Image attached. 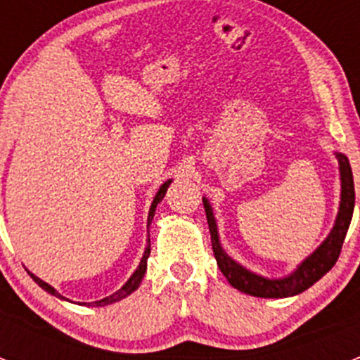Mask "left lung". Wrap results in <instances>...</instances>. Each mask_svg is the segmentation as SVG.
<instances>
[{
    "label": "left lung",
    "mask_w": 360,
    "mask_h": 360,
    "mask_svg": "<svg viewBox=\"0 0 360 360\" xmlns=\"http://www.w3.org/2000/svg\"><path fill=\"white\" fill-rule=\"evenodd\" d=\"M338 163H340V179H341V200L340 210H338L336 223L333 226L329 237L315 249L314 254L307 257L291 275L284 278H264L261 275L252 274L248 268L238 264L231 259L219 244V235H217L216 219H214L212 207L207 198H203V209L207 214V223H209L210 240H212L214 257L217 261V266L223 271L235 289L240 292L250 294L257 297H289L307 291L308 288L315 284L319 278L324 277L338 261L347 237L348 226H350L352 214L355 205V190H354V176H352V167L345 155L336 153Z\"/></svg>",
    "instance_id": "obj_1"
}]
</instances>
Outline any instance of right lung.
I'll return each mask as SVG.
<instances>
[{
    "mask_svg": "<svg viewBox=\"0 0 360 360\" xmlns=\"http://www.w3.org/2000/svg\"><path fill=\"white\" fill-rule=\"evenodd\" d=\"M169 184H170V179H169V181H165V183H163L162 186H160L158 193L155 195V198H153V203H151V207H150V214H148V228H150L151 221H153V216H155V210H157V205H158L160 202H162V198L165 197V191H167V188H169ZM150 252H151V242H150V237H148V245H146V250H144L143 257H141V263H139V266H137V270L134 271V274H132V277H130L129 281L125 282V285H123L122 289H118V291H116V292H112L111 296L104 297V300L94 301V303H78V304H86V307H106V304L116 303V301L123 300V297H127V296H129L130 292H134V291H136V289L139 288L141 281H143L144 274H146V266H148V257H150ZM29 275H31V277H32V281H34L36 284L39 285V288H41V289H45L46 292L53 294V296L60 297V300H66V297H64L63 294H59V292H57L56 289L52 288V285H49V284H46V282H43L41 278H38V277H36V275H32L31 271H29ZM66 301H69V300H66Z\"/></svg>",
    "mask_w": 360,
    "mask_h": 360,
    "instance_id": "obj_1",
    "label": "right lung"
}]
</instances>
